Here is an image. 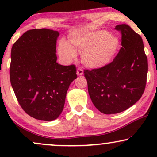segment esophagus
<instances>
[{
	"mask_svg": "<svg viewBox=\"0 0 157 157\" xmlns=\"http://www.w3.org/2000/svg\"><path fill=\"white\" fill-rule=\"evenodd\" d=\"M76 74H77V75H78V76H81V75L83 74V69H81V68H78V69H77Z\"/></svg>",
	"mask_w": 157,
	"mask_h": 157,
	"instance_id": "obj_1",
	"label": "esophagus"
}]
</instances>
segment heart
Here are the masks:
<instances>
[{
	"label": "heart",
	"mask_w": 157,
	"mask_h": 157,
	"mask_svg": "<svg viewBox=\"0 0 157 157\" xmlns=\"http://www.w3.org/2000/svg\"><path fill=\"white\" fill-rule=\"evenodd\" d=\"M71 45L65 40L59 42L58 51L61 57L70 60L76 57L75 49L81 51V61L87 67L100 68L111 63L119 51L120 41L117 36L106 31L71 36Z\"/></svg>",
	"instance_id": "1"
}]
</instances>
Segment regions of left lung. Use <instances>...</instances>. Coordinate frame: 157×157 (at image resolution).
I'll return each instance as SVG.
<instances>
[{
  "instance_id": "8db88e82",
  "label": "left lung",
  "mask_w": 157,
  "mask_h": 157,
  "mask_svg": "<svg viewBox=\"0 0 157 157\" xmlns=\"http://www.w3.org/2000/svg\"><path fill=\"white\" fill-rule=\"evenodd\" d=\"M121 33V48L112 62L104 67L84 70L90 98L104 114L122 112L140 99L148 72L142 38L129 25H117Z\"/></svg>"
}]
</instances>
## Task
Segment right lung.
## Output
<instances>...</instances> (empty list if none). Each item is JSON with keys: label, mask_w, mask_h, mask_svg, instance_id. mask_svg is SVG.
<instances>
[{"label": "right lung", "mask_w": 157, "mask_h": 157, "mask_svg": "<svg viewBox=\"0 0 157 157\" xmlns=\"http://www.w3.org/2000/svg\"><path fill=\"white\" fill-rule=\"evenodd\" d=\"M58 31L32 29L13 45L10 80L17 100L27 114L43 121L57 119L69 86L77 78L76 66L56 62Z\"/></svg>", "instance_id": "add662e5"}]
</instances>
